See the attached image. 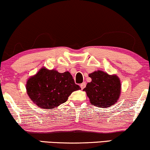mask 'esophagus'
I'll return each mask as SVG.
<instances>
[{"label": "esophagus", "mask_w": 150, "mask_h": 150, "mask_svg": "<svg viewBox=\"0 0 150 150\" xmlns=\"http://www.w3.org/2000/svg\"><path fill=\"white\" fill-rule=\"evenodd\" d=\"M85 86H86V83L85 82H83V83H82V84H80V87H81V89H84V88L85 87Z\"/></svg>", "instance_id": "obj_1"}]
</instances>
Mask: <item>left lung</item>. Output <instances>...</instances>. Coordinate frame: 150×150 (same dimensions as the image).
I'll list each match as a JSON object with an SVG mask.
<instances>
[{
	"instance_id": "8db88e82",
	"label": "left lung",
	"mask_w": 150,
	"mask_h": 150,
	"mask_svg": "<svg viewBox=\"0 0 150 150\" xmlns=\"http://www.w3.org/2000/svg\"><path fill=\"white\" fill-rule=\"evenodd\" d=\"M89 76L91 82L87 83L83 90L86 91L90 103L99 108H109L114 105L120 96V78L101 70L94 71Z\"/></svg>"
}]
</instances>
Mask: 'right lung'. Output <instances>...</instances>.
I'll list each match as a JSON object with an SVG mask.
<instances>
[{
	"label": "right lung",
	"instance_id": "1",
	"mask_svg": "<svg viewBox=\"0 0 150 150\" xmlns=\"http://www.w3.org/2000/svg\"><path fill=\"white\" fill-rule=\"evenodd\" d=\"M26 91L34 103L43 109H53L68 100L72 92L81 89L69 72L60 73L42 68L26 82Z\"/></svg>",
	"mask_w": 150,
	"mask_h": 150
}]
</instances>
